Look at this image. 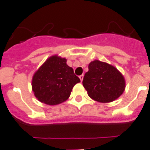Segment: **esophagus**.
<instances>
[{
  "mask_svg": "<svg viewBox=\"0 0 150 150\" xmlns=\"http://www.w3.org/2000/svg\"><path fill=\"white\" fill-rule=\"evenodd\" d=\"M79 78H80V80H81V82H82V81H83V75H80V76H79Z\"/></svg>",
  "mask_w": 150,
  "mask_h": 150,
  "instance_id": "obj_1",
  "label": "esophagus"
}]
</instances>
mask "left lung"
<instances>
[{
  "instance_id": "8db88e82",
  "label": "left lung",
  "mask_w": 150,
  "mask_h": 150,
  "mask_svg": "<svg viewBox=\"0 0 150 150\" xmlns=\"http://www.w3.org/2000/svg\"><path fill=\"white\" fill-rule=\"evenodd\" d=\"M125 84L124 75L115 67L99 60L90 62L83 80L88 97L102 103L118 99L125 91Z\"/></svg>"
}]
</instances>
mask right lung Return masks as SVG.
Listing matches in <instances>:
<instances>
[{
    "label": "right lung",
    "mask_w": 150,
    "mask_h": 150,
    "mask_svg": "<svg viewBox=\"0 0 150 150\" xmlns=\"http://www.w3.org/2000/svg\"><path fill=\"white\" fill-rule=\"evenodd\" d=\"M80 82L73 69L67 64V59L53 55L33 74L32 91L40 102L56 105L66 101L74 86Z\"/></svg>",
    "instance_id": "obj_1"
}]
</instances>
